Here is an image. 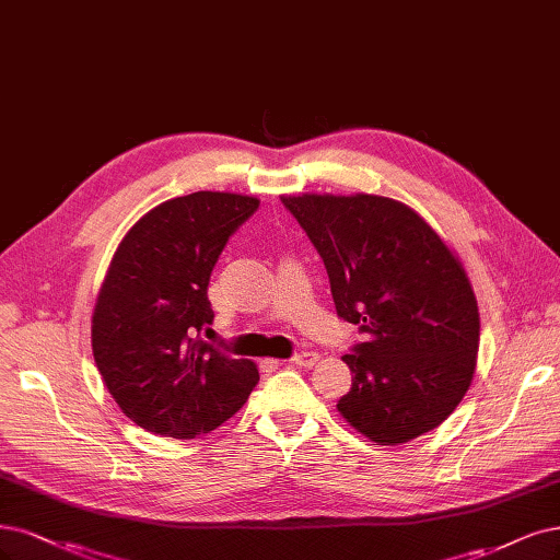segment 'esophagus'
Segmentation results:
<instances>
[{
	"label": "esophagus",
	"instance_id": "obj_1",
	"mask_svg": "<svg viewBox=\"0 0 560 560\" xmlns=\"http://www.w3.org/2000/svg\"><path fill=\"white\" fill-rule=\"evenodd\" d=\"M317 359H319L317 352H299V354H294L289 361H292L294 365H301V369H311V365L317 363Z\"/></svg>",
	"mask_w": 560,
	"mask_h": 560
}]
</instances>
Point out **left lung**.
I'll list each match as a JSON object with an SVG mask.
<instances>
[{
    "mask_svg": "<svg viewBox=\"0 0 560 560\" xmlns=\"http://www.w3.org/2000/svg\"><path fill=\"white\" fill-rule=\"evenodd\" d=\"M317 247L336 313L357 324L338 412L377 445L438 429L466 396L479 313L464 266L412 208L375 195L282 197Z\"/></svg>",
    "mask_w": 560,
    "mask_h": 560,
    "instance_id": "8db88e82",
    "label": "left lung"
}]
</instances>
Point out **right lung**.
I'll list each match as a JSON object with an SVG mask.
<instances>
[{"label": "right lung", "mask_w": 560, "mask_h": 560, "mask_svg": "<svg viewBox=\"0 0 560 560\" xmlns=\"http://www.w3.org/2000/svg\"><path fill=\"white\" fill-rule=\"evenodd\" d=\"M259 199L195 191L152 208L118 245L96 296L92 354L108 394L141 429L189 440L234 417L259 382L253 361L201 338L210 273Z\"/></svg>", "instance_id": "add662e5"}]
</instances>
